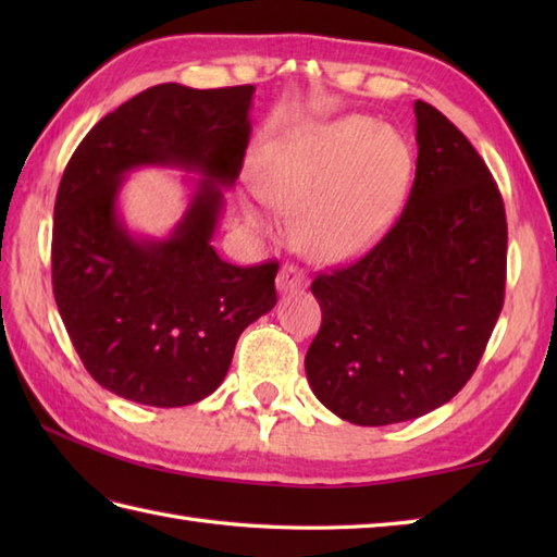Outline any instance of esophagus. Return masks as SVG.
<instances>
[{"label":"esophagus","mask_w":557,"mask_h":557,"mask_svg":"<svg viewBox=\"0 0 557 557\" xmlns=\"http://www.w3.org/2000/svg\"><path fill=\"white\" fill-rule=\"evenodd\" d=\"M309 287V280H306V272L297 265H282L277 275V289L280 292H297Z\"/></svg>","instance_id":"34e87169"}]
</instances>
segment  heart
<instances>
[{
	"label": "heart",
	"instance_id": "b5f03b06",
	"mask_svg": "<svg viewBox=\"0 0 557 557\" xmlns=\"http://www.w3.org/2000/svg\"><path fill=\"white\" fill-rule=\"evenodd\" d=\"M411 182V152L399 134L371 116H342L282 138L260 164L258 194L297 218V242L321 263L369 253L393 227ZM256 227L268 212L246 206Z\"/></svg>",
	"mask_w": 557,
	"mask_h": 557
}]
</instances>
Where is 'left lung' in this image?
I'll return each instance as SVG.
<instances>
[{"label":"left lung","mask_w":557,"mask_h":557,"mask_svg":"<svg viewBox=\"0 0 557 557\" xmlns=\"http://www.w3.org/2000/svg\"><path fill=\"white\" fill-rule=\"evenodd\" d=\"M417 176L381 244L321 272L323 323L306 351L313 395L357 425L419 419L453 399L503 311L507 220L467 136L417 100Z\"/></svg>","instance_id":"obj_1"}]
</instances>
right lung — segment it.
Segmentation results:
<instances>
[{
  "instance_id": "right-lung-1",
  "label": "right lung",
  "mask_w": 557,
  "mask_h": 557,
  "mask_svg": "<svg viewBox=\"0 0 557 557\" xmlns=\"http://www.w3.org/2000/svg\"><path fill=\"white\" fill-rule=\"evenodd\" d=\"M253 86H152L90 128L54 203L52 289L86 371L124 399L186 407L215 393L236 339L277 304V260L236 268L212 248L222 188L242 172ZM205 180L164 240L127 232L115 210L132 169Z\"/></svg>"
}]
</instances>
